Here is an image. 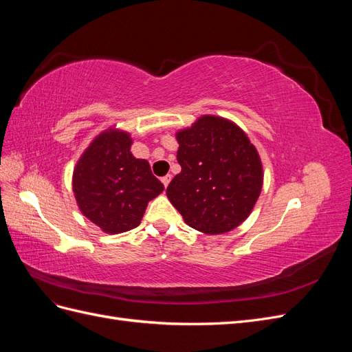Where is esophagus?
Returning a JSON list of instances; mask_svg holds the SVG:
<instances>
[{
  "label": "esophagus",
  "instance_id": "obj_1",
  "mask_svg": "<svg viewBox=\"0 0 352 352\" xmlns=\"http://www.w3.org/2000/svg\"><path fill=\"white\" fill-rule=\"evenodd\" d=\"M170 180H172V176H170V175H166L164 177H162V182H163L164 188H167V186H168V184H170Z\"/></svg>",
  "mask_w": 352,
  "mask_h": 352
}]
</instances>
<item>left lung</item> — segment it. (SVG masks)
Instances as JSON below:
<instances>
[{
  "mask_svg": "<svg viewBox=\"0 0 352 352\" xmlns=\"http://www.w3.org/2000/svg\"><path fill=\"white\" fill-rule=\"evenodd\" d=\"M182 167L167 198L188 226L220 235L248 219L263 188V163L248 135L225 117L204 114L176 132Z\"/></svg>",
  "mask_w": 352,
  "mask_h": 352,
  "instance_id": "1",
  "label": "left lung"
}]
</instances>
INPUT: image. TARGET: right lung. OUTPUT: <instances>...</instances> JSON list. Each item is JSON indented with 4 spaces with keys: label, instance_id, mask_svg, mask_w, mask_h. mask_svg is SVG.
I'll return each mask as SVG.
<instances>
[{
    "label": "right lung",
    "instance_id": "1",
    "mask_svg": "<svg viewBox=\"0 0 352 352\" xmlns=\"http://www.w3.org/2000/svg\"><path fill=\"white\" fill-rule=\"evenodd\" d=\"M129 132L110 126L92 140L73 168L72 186L82 214L102 232L140 225L148 202L164 190L146 160L131 153Z\"/></svg>",
    "mask_w": 352,
    "mask_h": 352
}]
</instances>
